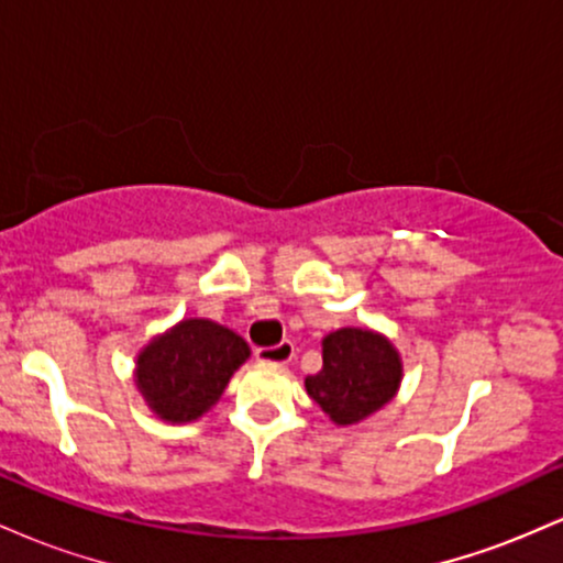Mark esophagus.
I'll return each instance as SVG.
<instances>
[{
	"mask_svg": "<svg viewBox=\"0 0 563 563\" xmlns=\"http://www.w3.org/2000/svg\"><path fill=\"white\" fill-rule=\"evenodd\" d=\"M256 360L267 365H288L294 360V344L290 341H280L275 346H264L256 349Z\"/></svg>",
	"mask_w": 563,
	"mask_h": 563,
	"instance_id": "esophagus-1",
	"label": "esophagus"
}]
</instances>
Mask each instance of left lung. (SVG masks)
<instances>
[{"instance_id": "1", "label": "left lung", "mask_w": 563, "mask_h": 563, "mask_svg": "<svg viewBox=\"0 0 563 563\" xmlns=\"http://www.w3.org/2000/svg\"><path fill=\"white\" fill-rule=\"evenodd\" d=\"M402 380V360L386 335L341 328L322 339V371L307 376V394L339 426L365 421L391 402Z\"/></svg>"}]
</instances>
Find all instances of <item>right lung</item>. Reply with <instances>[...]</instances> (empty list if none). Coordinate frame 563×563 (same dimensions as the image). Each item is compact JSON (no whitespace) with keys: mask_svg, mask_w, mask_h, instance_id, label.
<instances>
[{"mask_svg":"<svg viewBox=\"0 0 563 563\" xmlns=\"http://www.w3.org/2000/svg\"><path fill=\"white\" fill-rule=\"evenodd\" d=\"M249 354V344L230 328L190 318L142 346L134 384L158 418L169 423L196 421L217 405Z\"/></svg>","mask_w":563,"mask_h":563,"instance_id":"1","label":"right lung"}]
</instances>
